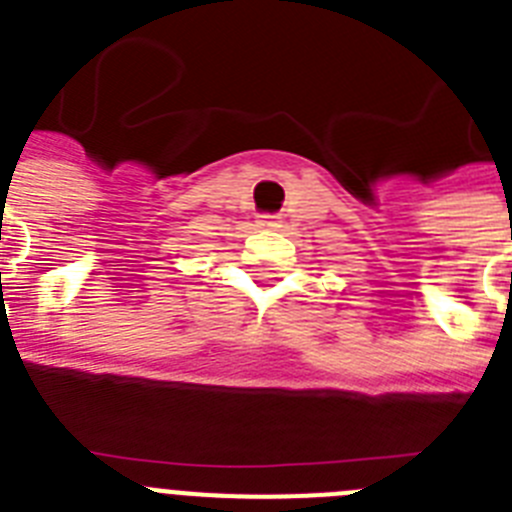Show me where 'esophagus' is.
I'll list each match as a JSON object with an SVG mask.
<instances>
[{
	"mask_svg": "<svg viewBox=\"0 0 512 512\" xmlns=\"http://www.w3.org/2000/svg\"><path fill=\"white\" fill-rule=\"evenodd\" d=\"M259 225L261 228H279V217L277 215H261Z\"/></svg>",
	"mask_w": 512,
	"mask_h": 512,
	"instance_id": "1",
	"label": "esophagus"
}]
</instances>
